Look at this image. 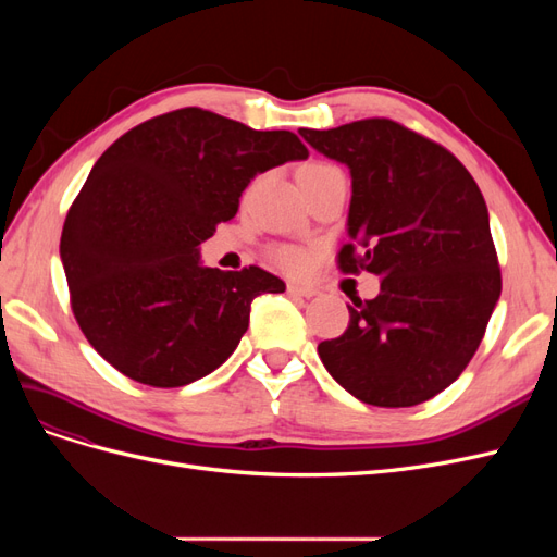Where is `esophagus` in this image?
<instances>
[{
  "label": "esophagus",
  "instance_id": "esophagus-1",
  "mask_svg": "<svg viewBox=\"0 0 557 557\" xmlns=\"http://www.w3.org/2000/svg\"><path fill=\"white\" fill-rule=\"evenodd\" d=\"M288 295L293 297H299V299H311L318 295L315 288H311V285H299V283H288Z\"/></svg>",
  "mask_w": 557,
  "mask_h": 557
}]
</instances>
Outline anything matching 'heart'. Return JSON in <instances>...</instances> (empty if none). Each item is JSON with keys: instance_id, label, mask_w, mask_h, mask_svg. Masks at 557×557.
<instances>
[{"instance_id": "obj_1", "label": "heart", "mask_w": 557, "mask_h": 557, "mask_svg": "<svg viewBox=\"0 0 557 557\" xmlns=\"http://www.w3.org/2000/svg\"><path fill=\"white\" fill-rule=\"evenodd\" d=\"M330 170H336V166H332L327 162H309L301 166L299 178L309 176V174L330 172ZM272 262L288 274H305L311 264V256H309V250L299 248V246H276V248H272Z\"/></svg>"}]
</instances>
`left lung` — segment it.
I'll return each instance as SVG.
<instances>
[{
	"instance_id": "1",
	"label": "left lung",
	"mask_w": 557,
	"mask_h": 557,
	"mask_svg": "<svg viewBox=\"0 0 557 557\" xmlns=\"http://www.w3.org/2000/svg\"><path fill=\"white\" fill-rule=\"evenodd\" d=\"M299 134L350 170V242L336 264L381 276L318 356L360 401L416 407L465 372L499 299L485 199L450 150L387 117Z\"/></svg>"
}]
</instances>
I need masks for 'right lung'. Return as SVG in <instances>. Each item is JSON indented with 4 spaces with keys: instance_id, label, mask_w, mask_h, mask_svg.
<instances>
[{
    "instance_id": "1",
    "label": "right lung",
    "mask_w": 557,
    "mask_h": 557,
    "mask_svg": "<svg viewBox=\"0 0 557 557\" xmlns=\"http://www.w3.org/2000/svg\"><path fill=\"white\" fill-rule=\"evenodd\" d=\"M307 156L288 129L260 132L197 107L113 141L60 239L74 318L99 356L153 387L221 367L248 330L250 301L285 283L256 264L201 267L199 244L237 215L252 176Z\"/></svg>"
}]
</instances>
